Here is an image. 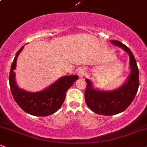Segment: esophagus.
<instances>
[{"label": "esophagus", "mask_w": 147, "mask_h": 147, "mask_svg": "<svg viewBox=\"0 0 147 147\" xmlns=\"http://www.w3.org/2000/svg\"><path fill=\"white\" fill-rule=\"evenodd\" d=\"M86 74V69L85 68H80L78 71V75L80 78H83Z\"/></svg>", "instance_id": "1"}]
</instances>
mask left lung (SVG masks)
I'll use <instances>...</instances> for the list:
<instances>
[{
  "label": "left lung",
  "instance_id": "1",
  "mask_svg": "<svg viewBox=\"0 0 147 147\" xmlns=\"http://www.w3.org/2000/svg\"><path fill=\"white\" fill-rule=\"evenodd\" d=\"M111 42L128 53L130 74L122 86L111 91L94 89L92 82L86 79V105L93 112L105 116H112L125 111L132 102L139 88V70L133 54L126 45L118 40H111Z\"/></svg>",
  "mask_w": 147,
  "mask_h": 147
}]
</instances>
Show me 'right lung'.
Masks as SVG:
<instances>
[{
	"label": "right lung",
	"instance_id": "right-lung-1",
	"mask_svg": "<svg viewBox=\"0 0 147 147\" xmlns=\"http://www.w3.org/2000/svg\"><path fill=\"white\" fill-rule=\"evenodd\" d=\"M22 47L17 53L11 65L9 76L10 90L17 104L29 114L36 116H47L60 109L66 97V92L78 79L77 75L61 77L51 86L40 92H31L21 89L15 81L14 70L16 68L17 57L23 50Z\"/></svg>",
	"mask_w": 147,
	"mask_h": 147
}]
</instances>
